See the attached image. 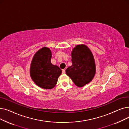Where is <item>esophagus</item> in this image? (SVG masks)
Listing matches in <instances>:
<instances>
[{
  "instance_id": "34e87169",
  "label": "esophagus",
  "mask_w": 129,
  "mask_h": 129,
  "mask_svg": "<svg viewBox=\"0 0 129 129\" xmlns=\"http://www.w3.org/2000/svg\"><path fill=\"white\" fill-rule=\"evenodd\" d=\"M62 74H65V73H66V70H65V69H63L62 71Z\"/></svg>"
}]
</instances>
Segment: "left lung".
I'll use <instances>...</instances> for the list:
<instances>
[{"label": "left lung", "instance_id": "1", "mask_svg": "<svg viewBox=\"0 0 129 129\" xmlns=\"http://www.w3.org/2000/svg\"><path fill=\"white\" fill-rule=\"evenodd\" d=\"M72 65L66 70L78 87H82L92 81L95 73V64L92 53L84 45L76 46L71 52Z\"/></svg>", "mask_w": 129, "mask_h": 129}]
</instances>
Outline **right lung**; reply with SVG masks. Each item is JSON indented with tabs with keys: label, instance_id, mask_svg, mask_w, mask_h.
<instances>
[{
	"label": "right lung",
	"instance_id": "1",
	"mask_svg": "<svg viewBox=\"0 0 129 129\" xmlns=\"http://www.w3.org/2000/svg\"><path fill=\"white\" fill-rule=\"evenodd\" d=\"M51 52L44 47L37 52L30 66V76L34 82L40 88L51 89L55 87L62 71L51 62Z\"/></svg>",
	"mask_w": 129,
	"mask_h": 129
}]
</instances>
